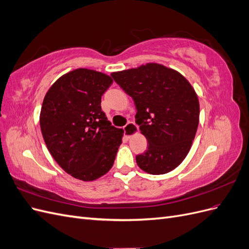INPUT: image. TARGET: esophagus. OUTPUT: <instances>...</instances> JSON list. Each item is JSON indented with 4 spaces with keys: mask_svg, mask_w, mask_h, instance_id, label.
Wrapping results in <instances>:
<instances>
[{
    "mask_svg": "<svg viewBox=\"0 0 249 249\" xmlns=\"http://www.w3.org/2000/svg\"><path fill=\"white\" fill-rule=\"evenodd\" d=\"M138 127L134 123L126 124V125L124 127V134L126 138H131L133 135L137 132Z\"/></svg>",
    "mask_w": 249,
    "mask_h": 249,
    "instance_id": "esophagus-1",
    "label": "esophagus"
}]
</instances>
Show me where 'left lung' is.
Returning a JSON list of instances; mask_svg holds the SVG:
<instances>
[{
    "instance_id": "left-lung-1",
    "label": "left lung",
    "mask_w": 249,
    "mask_h": 249,
    "mask_svg": "<svg viewBox=\"0 0 249 249\" xmlns=\"http://www.w3.org/2000/svg\"><path fill=\"white\" fill-rule=\"evenodd\" d=\"M111 77L136 106V124L148 142L136 156L138 166L150 175L178 167L189 153L199 122V103L182 74L161 64L113 72Z\"/></svg>"
}]
</instances>
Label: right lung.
Returning <instances> with one entry per match:
<instances>
[{
  "label": "right lung",
  "instance_id": "add662e5",
  "mask_svg": "<svg viewBox=\"0 0 249 249\" xmlns=\"http://www.w3.org/2000/svg\"><path fill=\"white\" fill-rule=\"evenodd\" d=\"M113 80L86 69L59 78L42 103L40 127L49 152L64 171L81 180L107 173L124 131L111 125L102 111V95Z\"/></svg>",
  "mask_w": 249,
  "mask_h": 249
}]
</instances>
